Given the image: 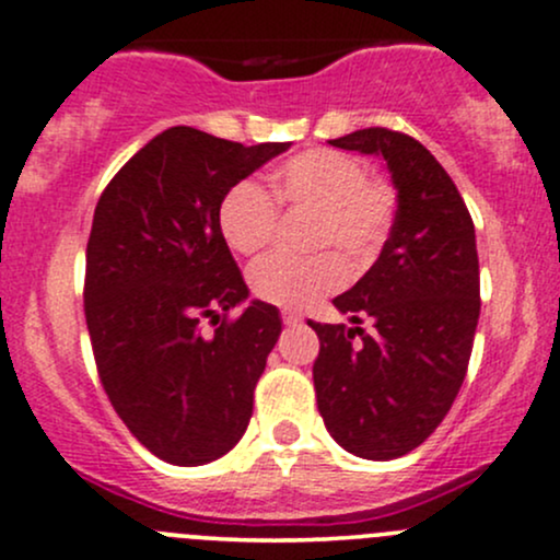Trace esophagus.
Masks as SVG:
<instances>
[{"label": "esophagus", "mask_w": 560, "mask_h": 560, "mask_svg": "<svg viewBox=\"0 0 560 560\" xmlns=\"http://www.w3.org/2000/svg\"><path fill=\"white\" fill-rule=\"evenodd\" d=\"M281 322H284L287 327H298V324L303 322V313H298V311H284V313H281Z\"/></svg>", "instance_id": "esophagus-1"}]
</instances>
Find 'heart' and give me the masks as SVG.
Instances as JSON below:
<instances>
[{
  "label": "heart",
  "mask_w": 560,
  "mask_h": 560,
  "mask_svg": "<svg viewBox=\"0 0 560 560\" xmlns=\"http://www.w3.org/2000/svg\"><path fill=\"white\" fill-rule=\"evenodd\" d=\"M311 212L308 249H335L364 266L377 255L396 220V188L370 177L355 156L331 149H311L281 162L270 175V194L260 183L238 180L218 205V225L225 244L238 255H257L273 238L279 210ZM346 268L335 255L308 260L262 257L249 268V290L279 308H308L324 294L340 290Z\"/></svg>",
  "instance_id": "obj_1"
}]
</instances>
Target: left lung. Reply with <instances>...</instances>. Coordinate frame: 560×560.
<instances>
[{"mask_svg":"<svg viewBox=\"0 0 560 560\" xmlns=\"http://www.w3.org/2000/svg\"><path fill=\"white\" fill-rule=\"evenodd\" d=\"M377 153L398 210L377 262L335 298L353 322H308L318 411L331 439L364 459H396L441 425L468 372L481 313L476 229L446 170L420 140L366 127L329 140ZM370 317L373 331L360 327Z\"/></svg>","mask_w":560,"mask_h":560,"instance_id":"8db88e82","label":"left lung"}]
</instances>
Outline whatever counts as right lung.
Here are the masks:
<instances>
[{
	"label": "right lung",
	"instance_id": "obj_1",
	"mask_svg": "<svg viewBox=\"0 0 560 560\" xmlns=\"http://www.w3.org/2000/svg\"><path fill=\"white\" fill-rule=\"evenodd\" d=\"M287 149L170 127L116 172L95 207L84 318L97 374L121 422L170 465L212 463L249 425L281 318L260 300L229 318L249 290L218 205Z\"/></svg>",
	"mask_w": 560,
	"mask_h": 560
}]
</instances>
